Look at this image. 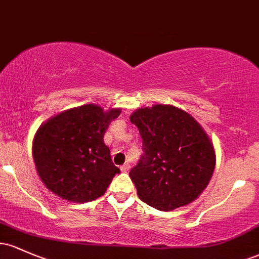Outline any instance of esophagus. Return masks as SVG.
Instances as JSON below:
<instances>
[{
    "label": "esophagus",
    "mask_w": 259,
    "mask_h": 259,
    "mask_svg": "<svg viewBox=\"0 0 259 259\" xmlns=\"http://www.w3.org/2000/svg\"><path fill=\"white\" fill-rule=\"evenodd\" d=\"M129 169H130V164H129V163H125V164H123V165H121V167H120V170L123 171V173H125V171L129 170Z\"/></svg>",
    "instance_id": "34e87169"
}]
</instances>
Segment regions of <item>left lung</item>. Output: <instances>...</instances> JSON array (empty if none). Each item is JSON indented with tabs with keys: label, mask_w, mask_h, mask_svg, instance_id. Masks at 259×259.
I'll use <instances>...</instances> for the list:
<instances>
[{
	"label": "left lung",
	"mask_w": 259,
	"mask_h": 259,
	"mask_svg": "<svg viewBox=\"0 0 259 259\" xmlns=\"http://www.w3.org/2000/svg\"><path fill=\"white\" fill-rule=\"evenodd\" d=\"M130 121L138 126L144 151L129 173L140 200L163 212L195 201L215 165L214 148L200 124L165 105L140 108Z\"/></svg>",
	"instance_id": "left-lung-1"
}]
</instances>
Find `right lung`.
<instances>
[{
    "label": "right lung",
    "mask_w": 259,
    "mask_h": 259,
    "mask_svg": "<svg viewBox=\"0 0 259 259\" xmlns=\"http://www.w3.org/2000/svg\"><path fill=\"white\" fill-rule=\"evenodd\" d=\"M120 109L95 105L68 109L38 127L32 158L49 190L70 202H90L106 192L119 168L113 164L103 136Z\"/></svg>",
    "instance_id": "add662e5"
}]
</instances>
